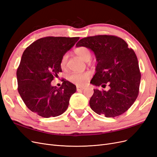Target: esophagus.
I'll return each mask as SVG.
<instances>
[{"label":"esophagus","instance_id":"1","mask_svg":"<svg viewBox=\"0 0 157 157\" xmlns=\"http://www.w3.org/2000/svg\"><path fill=\"white\" fill-rule=\"evenodd\" d=\"M84 89V87H81V86H77V90L78 92H80V91H82V90Z\"/></svg>","mask_w":157,"mask_h":157}]
</instances>
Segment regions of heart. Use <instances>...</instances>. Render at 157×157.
Listing matches in <instances>:
<instances>
[{
    "label": "heart",
    "mask_w": 157,
    "mask_h": 157,
    "mask_svg": "<svg viewBox=\"0 0 157 157\" xmlns=\"http://www.w3.org/2000/svg\"><path fill=\"white\" fill-rule=\"evenodd\" d=\"M74 52L79 58L84 61H88L92 58L91 51L85 46L77 47V48L75 49ZM67 59V54H65L60 60V66L61 69H65L66 67ZM90 76L91 75L89 72L72 73L67 76V79L69 82L77 84L78 86H83L88 82Z\"/></svg>",
    "instance_id": "heart-1"
}]
</instances>
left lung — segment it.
<instances>
[{
  "mask_svg": "<svg viewBox=\"0 0 157 157\" xmlns=\"http://www.w3.org/2000/svg\"><path fill=\"white\" fill-rule=\"evenodd\" d=\"M77 47L85 46L94 52L98 64L90 83L105 88L94 89L90 106L98 115L115 117L125 113L139 94L141 73L134 51L116 36L96 35L80 39Z\"/></svg>",
  "mask_w": 157,
  "mask_h": 157,
  "instance_id": "obj_1",
  "label": "left lung"
}]
</instances>
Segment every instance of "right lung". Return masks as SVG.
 Instances as JSON below:
<instances>
[{"label": "right lung", "mask_w": 157, "mask_h": 157, "mask_svg": "<svg viewBox=\"0 0 157 157\" xmlns=\"http://www.w3.org/2000/svg\"><path fill=\"white\" fill-rule=\"evenodd\" d=\"M79 37L46 36L35 41L23 52L17 70L18 92L28 109L40 117L63 114L77 87L63 80L59 88L51 82L61 72L60 60Z\"/></svg>", "instance_id": "right-lung-1"}]
</instances>
